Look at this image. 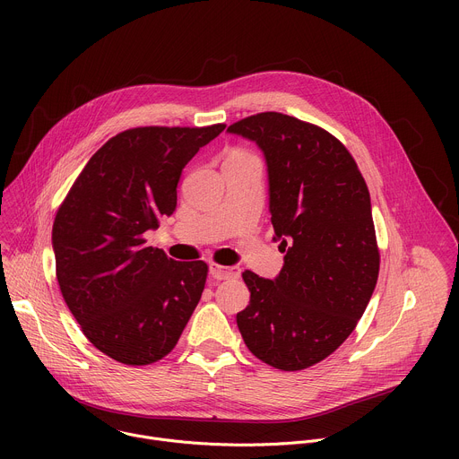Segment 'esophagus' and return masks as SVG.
I'll return each instance as SVG.
<instances>
[{
  "label": "esophagus",
  "mask_w": 459,
  "mask_h": 459,
  "mask_svg": "<svg viewBox=\"0 0 459 459\" xmlns=\"http://www.w3.org/2000/svg\"><path fill=\"white\" fill-rule=\"evenodd\" d=\"M209 271L214 280H236L241 274L239 267H223L220 264H214V261H211Z\"/></svg>",
  "instance_id": "34e87169"
}]
</instances>
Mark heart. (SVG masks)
I'll return each instance as SVG.
<instances>
[{
    "instance_id": "b5f03b06",
    "label": "heart",
    "mask_w": 459,
    "mask_h": 459,
    "mask_svg": "<svg viewBox=\"0 0 459 459\" xmlns=\"http://www.w3.org/2000/svg\"><path fill=\"white\" fill-rule=\"evenodd\" d=\"M245 156H250V154H248V152H245V151H239V149H238V151H232V154H230L229 158H245Z\"/></svg>"
}]
</instances>
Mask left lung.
Segmentation results:
<instances>
[{
	"label": "left lung",
	"instance_id": "obj_1",
	"mask_svg": "<svg viewBox=\"0 0 459 459\" xmlns=\"http://www.w3.org/2000/svg\"><path fill=\"white\" fill-rule=\"evenodd\" d=\"M227 130L265 154L274 239L287 252L274 281L243 273L250 301L236 316L238 329L257 359L303 370L352 334L374 292L370 194L345 145L317 125L259 112Z\"/></svg>",
	"mask_w": 459,
	"mask_h": 459
}]
</instances>
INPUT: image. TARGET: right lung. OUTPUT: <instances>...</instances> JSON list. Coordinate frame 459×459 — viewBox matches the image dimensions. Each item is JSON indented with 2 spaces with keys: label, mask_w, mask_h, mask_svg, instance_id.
Instances as JSON below:
<instances>
[{
  "label": "right lung",
  "mask_w": 459,
  "mask_h": 459,
  "mask_svg": "<svg viewBox=\"0 0 459 459\" xmlns=\"http://www.w3.org/2000/svg\"><path fill=\"white\" fill-rule=\"evenodd\" d=\"M136 126L85 165L52 225L56 278L85 338L108 358L151 365L178 343L205 289V261H174L145 232L176 211L185 165L223 133Z\"/></svg>",
  "instance_id": "add662e5"
}]
</instances>
